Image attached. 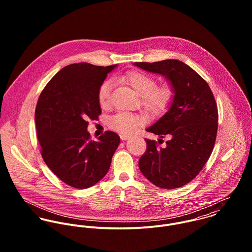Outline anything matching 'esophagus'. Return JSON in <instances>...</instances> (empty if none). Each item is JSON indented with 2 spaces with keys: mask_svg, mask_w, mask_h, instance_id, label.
Returning <instances> with one entry per match:
<instances>
[{
  "mask_svg": "<svg viewBox=\"0 0 252 252\" xmlns=\"http://www.w3.org/2000/svg\"><path fill=\"white\" fill-rule=\"evenodd\" d=\"M130 137L128 136V135H120V139L122 140V141H126V140H128Z\"/></svg>",
  "mask_w": 252,
  "mask_h": 252,
  "instance_id": "esophagus-1",
  "label": "esophagus"
}]
</instances>
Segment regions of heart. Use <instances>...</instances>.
<instances>
[{
	"label": "heart",
	"mask_w": 252,
	"mask_h": 252,
	"mask_svg": "<svg viewBox=\"0 0 252 252\" xmlns=\"http://www.w3.org/2000/svg\"><path fill=\"white\" fill-rule=\"evenodd\" d=\"M119 79L130 85L140 97H142V106L150 114H160L171 106L175 92L170 86L156 87V79L141 71H133L126 72ZM113 83L111 80H105L98 90V101L102 108L108 107L110 98V92L112 90ZM143 117L130 113L120 111L108 118V126L123 134H130L134 132L137 127L142 123Z\"/></svg>",
	"instance_id": "obj_1"
}]
</instances>
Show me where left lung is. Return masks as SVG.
<instances>
[{
  "mask_svg": "<svg viewBox=\"0 0 252 252\" xmlns=\"http://www.w3.org/2000/svg\"><path fill=\"white\" fill-rule=\"evenodd\" d=\"M135 66L165 76L175 92L168 111L147 132L161 139L165 147L145 139L146 151L139 161L144 177L164 189L179 188L193 180L209 160L217 133L218 111L206 80L183 62L168 59Z\"/></svg>",
  "mask_w": 252,
  "mask_h": 252,
  "instance_id": "obj_1",
  "label": "left lung"
}]
</instances>
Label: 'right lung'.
Instances as JSON below:
<instances>
[{
	"mask_svg": "<svg viewBox=\"0 0 252 252\" xmlns=\"http://www.w3.org/2000/svg\"><path fill=\"white\" fill-rule=\"evenodd\" d=\"M116 67L66 66L49 80L37 100L36 135L43 161L74 188H88L102 180L120 143L114 132H105L95 142L87 131V120H97L102 113L99 87Z\"/></svg>",
	"mask_w": 252,
	"mask_h": 252,
	"instance_id": "obj_1",
	"label": "right lung"
}]
</instances>
